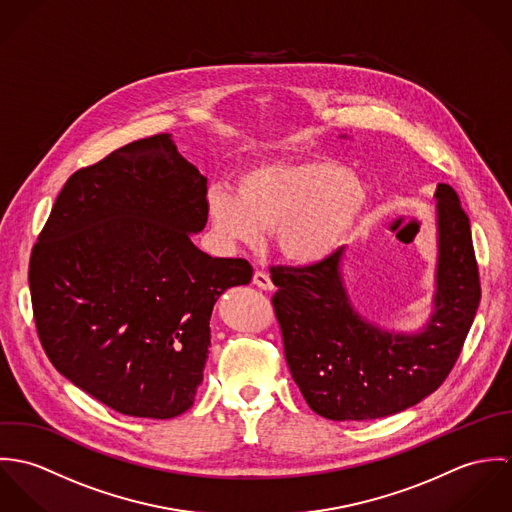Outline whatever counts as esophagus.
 <instances>
[{
  "label": "esophagus",
  "mask_w": 512,
  "mask_h": 512,
  "mask_svg": "<svg viewBox=\"0 0 512 512\" xmlns=\"http://www.w3.org/2000/svg\"><path fill=\"white\" fill-rule=\"evenodd\" d=\"M252 282H254V286L260 288V290H266V292H272V290H274V284H272L270 276H268L264 270H256Z\"/></svg>",
  "instance_id": "obj_1"
}]
</instances>
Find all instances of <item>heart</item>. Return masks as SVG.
<instances>
[{"label": "heart", "instance_id": "obj_1", "mask_svg": "<svg viewBox=\"0 0 512 512\" xmlns=\"http://www.w3.org/2000/svg\"><path fill=\"white\" fill-rule=\"evenodd\" d=\"M365 205L363 181L327 157L256 165L240 177L236 195L215 191L209 199L220 236L254 244L260 230H276L280 252L297 264L333 256Z\"/></svg>", "mask_w": 512, "mask_h": 512}]
</instances>
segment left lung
<instances>
[{
    "instance_id": "left-lung-1",
    "label": "left lung",
    "mask_w": 512,
    "mask_h": 512,
    "mask_svg": "<svg viewBox=\"0 0 512 512\" xmlns=\"http://www.w3.org/2000/svg\"><path fill=\"white\" fill-rule=\"evenodd\" d=\"M436 311L418 335H392L363 321L341 282L343 248L317 264L270 266L272 295L293 380L327 420H376L438 390L475 319L481 282L469 217L439 183Z\"/></svg>"
}]
</instances>
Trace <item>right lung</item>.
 Instances as JSON below:
<instances>
[{
  "label": "right lung",
  "instance_id": "obj_1",
  "mask_svg": "<svg viewBox=\"0 0 512 512\" xmlns=\"http://www.w3.org/2000/svg\"><path fill=\"white\" fill-rule=\"evenodd\" d=\"M207 217V179L157 134L74 171L31 250L45 355L120 414L167 420L193 406L213 305L252 280L248 260L191 242Z\"/></svg>",
  "mask_w": 512,
  "mask_h": 512
}]
</instances>
